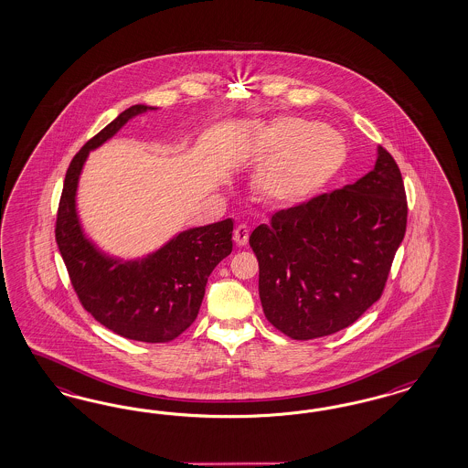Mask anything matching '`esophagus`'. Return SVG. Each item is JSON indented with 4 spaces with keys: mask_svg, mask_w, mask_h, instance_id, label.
Masks as SVG:
<instances>
[{
    "mask_svg": "<svg viewBox=\"0 0 468 468\" xmlns=\"http://www.w3.org/2000/svg\"><path fill=\"white\" fill-rule=\"evenodd\" d=\"M233 240H235L239 247L247 245V241H249V228H247V225H239V227L235 228Z\"/></svg>",
    "mask_w": 468,
    "mask_h": 468,
    "instance_id": "1",
    "label": "esophagus"
}]
</instances>
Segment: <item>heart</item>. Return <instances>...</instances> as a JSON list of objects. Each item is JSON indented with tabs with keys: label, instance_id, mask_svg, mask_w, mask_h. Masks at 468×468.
I'll list each match as a JSON object with an SVG mask.
<instances>
[{
	"label": "heart",
	"instance_id": "b5f03b06",
	"mask_svg": "<svg viewBox=\"0 0 468 468\" xmlns=\"http://www.w3.org/2000/svg\"><path fill=\"white\" fill-rule=\"evenodd\" d=\"M259 153L270 157L254 176L257 194L270 204L295 206L333 180L346 159L340 132L282 116L261 130Z\"/></svg>",
	"mask_w": 468,
	"mask_h": 468
}]
</instances>
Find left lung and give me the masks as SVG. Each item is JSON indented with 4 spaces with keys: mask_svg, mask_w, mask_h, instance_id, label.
Instances as JSON below:
<instances>
[{
    "mask_svg": "<svg viewBox=\"0 0 468 468\" xmlns=\"http://www.w3.org/2000/svg\"><path fill=\"white\" fill-rule=\"evenodd\" d=\"M407 196L397 161L378 147L374 170L272 214L249 243L259 261L268 321L293 340L333 335L383 295L407 229Z\"/></svg>",
    "mask_w": 468,
    "mask_h": 468,
    "instance_id": "1",
    "label": "left lung"
}]
</instances>
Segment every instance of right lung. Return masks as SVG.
<instances>
[{"mask_svg": "<svg viewBox=\"0 0 468 468\" xmlns=\"http://www.w3.org/2000/svg\"><path fill=\"white\" fill-rule=\"evenodd\" d=\"M156 110L135 104L118 114L71 159L59 198L57 243L84 309L116 335L144 343L180 336L197 317L207 278L231 254L233 221L180 231L156 252L123 261L104 254L85 237L77 213L79 178L90 151L110 141L137 114Z\"/></svg>", "mask_w": 468, "mask_h": 468, "instance_id": "1", "label": "right lung"}]
</instances>
